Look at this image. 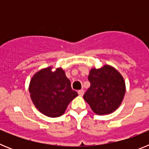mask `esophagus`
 I'll use <instances>...</instances> for the list:
<instances>
[{
  "label": "esophagus",
  "instance_id": "esophagus-1",
  "mask_svg": "<svg viewBox=\"0 0 149 149\" xmlns=\"http://www.w3.org/2000/svg\"><path fill=\"white\" fill-rule=\"evenodd\" d=\"M84 94V89H80V90H78V95L80 96H83Z\"/></svg>",
  "mask_w": 149,
  "mask_h": 149
}]
</instances>
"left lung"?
Masks as SVG:
<instances>
[{"label":"left lung","mask_w":149,"mask_h":149,"mask_svg":"<svg viewBox=\"0 0 149 149\" xmlns=\"http://www.w3.org/2000/svg\"><path fill=\"white\" fill-rule=\"evenodd\" d=\"M90 87L84 95V100L98 115L111 113L119 107L125 93V84L116 69L106 65L89 72Z\"/></svg>","instance_id":"8db88e82"}]
</instances>
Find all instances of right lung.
Returning a JSON list of instances; mask_svg holds the SVG:
<instances>
[{"label": "right lung", "instance_id": "add662e5", "mask_svg": "<svg viewBox=\"0 0 149 149\" xmlns=\"http://www.w3.org/2000/svg\"><path fill=\"white\" fill-rule=\"evenodd\" d=\"M29 92L36 107L49 117L63 115L68 104L77 96L61 68L52 72L48 67L36 73L30 81Z\"/></svg>", "mask_w": 149, "mask_h": 149}]
</instances>
